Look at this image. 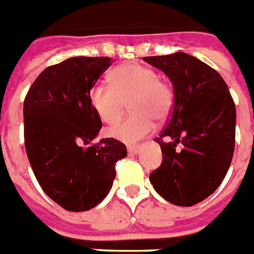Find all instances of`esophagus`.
Instances as JSON below:
<instances>
[{"instance_id":"obj_1","label":"esophagus","mask_w":254,"mask_h":254,"mask_svg":"<svg viewBox=\"0 0 254 254\" xmlns=\"http://www.w3.org/2000/svg\"><path fill=\"white\" fill-rule=\"evenodd\" d=\"M129 154H137L140 152V145H128L127 146Z\"/></svg>"}]
</instances>
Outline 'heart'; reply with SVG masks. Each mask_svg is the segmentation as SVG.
Segmentation results:
<instances>
[{"mask_svg":"<svg viewBox=\"0 0 254 254\" xmlns=\"http://www.w3.org/2000/svg\"><path fill=\"white\" fill-rule=\"evenodd\" d=\"M110 83L100 81L92 87L89 101L102 122L115 125L131 105L132 114L108 131L110 137L135 142L149 135L154 119L165 121L171 114L174 92L156 70L140 64H125L110 74Z\"/></svg>","mask_w":254,"mask_h":254,"instance_id":"1","label":"heart"}]
</instances>
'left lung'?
I'll list each match as a JSON object with an SVG mask.
<instances>
[{"mask_svg": "<svg viewBox=\"0 0 254 254\" xmlns=\"http://www.w3.org/2000/svg\"><path fill=\"white\" fill-rule=\"evenodd\" d=\"M142 60L163 71L174 87L169 122L156 139L163 160L150 183L171 204L192 206L221 186L231 165L235 102L223 77L196 57L178 52Z\"/></svg>", "mask_w": 254, "mask_h": 254, "instance_id": "left-lung-1", "label": "left lung"}]
</instances>
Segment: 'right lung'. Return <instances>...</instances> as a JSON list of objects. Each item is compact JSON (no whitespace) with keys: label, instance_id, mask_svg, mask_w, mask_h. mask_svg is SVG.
Instances as JSON below:
<instances>
[{"label":"right lung","instance_id":"add662e5","mask_svg":"<svg viewBox=\"0 0 254 254\" xmlns=\"http://www.w3.org/2000/svg\"><path fill=\"white\" fill-rule=\"evenodd\" d=\"M112 64L109 57H72L47 67L23 104L24 145L40 187L68 211H85L106 197L123 142H92L102 122L89 92Z\"/></svg>","mask_w":254,"mask_h":254}]
</instances>
